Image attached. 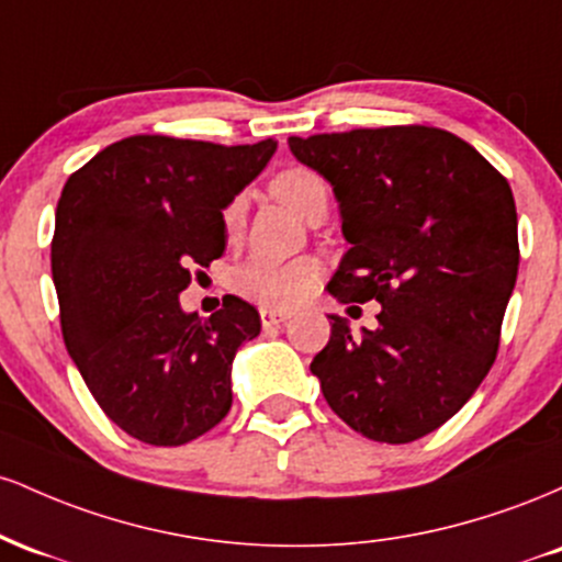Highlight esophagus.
<instances>
[{
  "mask_svg": "<svg viewBox=\"0 0 562 562\" xmlns=\"http://www.w3.org/2000/svg\"><path fill=\"white\" fill-rule=\"evenodd\" d=\"M288 312H277V308H261V325L263 327H280L282 322H288Z\"/></svg>",
  "mask_w": 562,
  "mask_h": 562,
  "instance_id": "34e87169",
  "label": "esophagus"
}]
</instances>
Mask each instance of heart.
I'll return each instance as SVG.
<instances>
[{
	"mask_svg": "<svg viewBox=\"0 0 562 562\" xmlns=\"http://www.w3.org/2000/svg\"><path fill=\"white\" fill-rule=\"evenodd\" d=\"M272 195L295 211L301 218L312 222L314 216L327 211L330 192H327L325 179L306 166H290L282 169L269 182ZM245 222L243 198H232L224 205L222 224L227 237H237ZM322 280V263L317 259H293V261H272L263 256H254L232 272V290L243 299L259 303L263 308H290L295 303L314 293Z\"/></svg>",
	"mask_w": 562,
	"mask_h": 562,
	"instance_id": "obj_1",
	"label": "heart"
}]
</instances>
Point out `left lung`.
<instances>
[{"mask_svg":"<svg viewBox=\"0 0 562 562\" xmlns=\"http://www.w3.org/2000/svg\"><path fill=\"white\" fill-rule=\"evenodd\" d=\"M333 184L351 243L333 274L340 303L378 301V330L330 317L312 372L357 434L409 443L441 428L492 370L518 277V214L507 179L436 126L290 137Z\"/></svg>","mask_w":562,"mask_h":562,"instance_id":"obj_1","label":"left lung"}]
</instances>
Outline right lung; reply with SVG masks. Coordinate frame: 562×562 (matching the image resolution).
<instances>
[{
	"mask_svg": "<svg viewBox=\"0 0 562 562\" xmlns=\"http://www.w3.org/2000/svg\"><path fill=\"white\" fill-rule=\"evenodd\" d=\"M277 142L214 145L137 134L70 173L55 211L53 280L63 340L94 402L128 436L182 447L232 406V359L261 333L227 295L200 319L179 306L192 267L224 254L222 211Z\"/></svg>",
	"mask_w": 562,
	"mask_h": 562,
	"instance_id": "right-lung-1",
	"label": "right lung"
}]
</instances>
